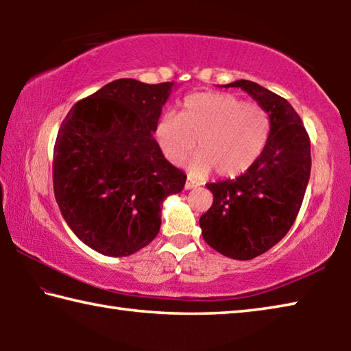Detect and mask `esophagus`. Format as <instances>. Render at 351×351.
Listing matches in <instances>:
<instances>
[{
  "label": "esophagus",
  "mask_w": 351,
  "mask_h": 351,
  "mask_svg": "<svg viewBox=\"0 0 351 351\" xmlns=\"http://www.w3.org/2000/svg\"><path fill=\"white\" fill-rule=\"evenodd\" d=\"M198 186H199V182H197V181H193V180H190V178H187L186 186H184V189L190 190V189H195V187H198Z\"/></svg>",
  "instance_id": "obj_1"
}]
</instances>
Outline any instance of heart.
<instances>
[{"label": "heart", "instance_id": "1", "mask_svg": "<svg viewBox=\"0 0 351 351\" xmlns=\"http://www.w3.org/2000/svg\"><path fill=\"white\" fill-rule=\"evenodd\" d=\"M271 134V117L263 106L246 104L228 93H199L184 100L180 114H165L156 127L164 156L173 165L189 162L193 176L215 169L221 176L245 173L263 153Z\"/></svg>", "mask_w": 351, "mask_h": 351}]
</instances>
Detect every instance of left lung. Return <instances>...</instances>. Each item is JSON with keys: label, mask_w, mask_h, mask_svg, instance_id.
Listing matches in <instances>:
<instances>
[{"label": "left lung", "mask_w": 351, "mask_h": 351, "mask_svg": "<svg viewBox=\"0 0 351 351\" xmlns=\"http://www.w3.org/2000/svg\"><path fill=\"white\" fill-rule=\"evenodd\" d=\"M240 88L271 117L263 153L235 180L206 184L212 207L199 218L203 239L219 254L251 260L277 245L300 210L311 173L310 138L287 99L251 80L224 85Z\"/></svg>", "instance_id": "8db88e82"}]
</instances>
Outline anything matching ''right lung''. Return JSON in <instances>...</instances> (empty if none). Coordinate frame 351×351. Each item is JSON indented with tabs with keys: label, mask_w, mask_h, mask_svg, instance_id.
<instances>
[{
	"label": "right lung",
	"mask_w": 351,
	"mask_h": 351,
	"mask_svg": "<svg viewBox=\"0 0 351 351\" xmlns=\"http://www.w3.org/2000/svg\"><path fill=\"white\" fill-rule=\"evenodd\" d=\"M176 85L134 79L108 83L77 102L54 147V193L79 240L108 257H127L154 240L164 199L186 175L159 148L162 106Z\"/></svg>",
	"instance_id": "1"
}]
</instances>
